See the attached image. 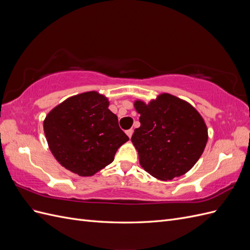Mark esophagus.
<instances>
[{"label":"esophagus","mask_w":250,"mask_h":250,"mask_svg":"<svg viewBox=\"0 0 250 250\" xmlns=\"http://www.w3.org/2000/svg\"><path fill=\"white\" fill-rule=\"evenodd\" d=\"M132 133H133V129H128V130H126V134L128 135V137H129V139L132 137Z\"/></svg>","instance_id":"obj_1"}]
</instances>
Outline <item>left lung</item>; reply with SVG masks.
I'll return each instance as SVG.
<instances>
[{
    "instance_id": "8db88e82",
    "label": "left lung",
    "mask_w": 250,
    "mask_h": 250,
    "mask_svg": "<svg viewBox=\"0 0 250 250\" xmlns=\"http://www.w3.org/2000/svg\"><path fill=\"white\" fill-rule=\"evenodd\" d=\"M141 126L131 142L142 168L161 180L184 175L197 163L208 143V128L190 103L162 94L148 104L134 102Z\"/></svg>"
}]
</instances>
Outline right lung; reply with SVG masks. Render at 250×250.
<instances>
[{"label": "right lung", "instance_id": "obj_1", "mask_svg": "<svg viewBox=\"0 0 250 250\" xmlns=\"http://www.w3.org/2000/svg\"><path fill=\"white\" fill-rule=\"evenodd\" d=\"M108 99L97 92L67 98L43 121V131L57 162L79 176H93L115 160L129 138L108 109Z\"/></svg>", "mask_w": 250, "mask_h": 250}]
</instances>
